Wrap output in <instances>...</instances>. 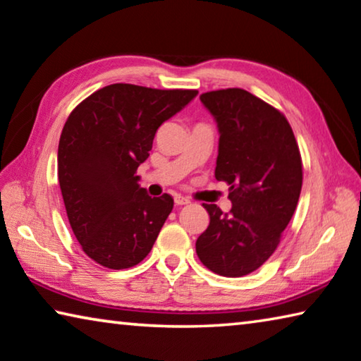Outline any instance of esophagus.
Instances as JSON below:
<instances>
[{
	"mask_svg": "<svg viewBox=\"0 0 361 361\" xmlns=\"http://www.w3.org/2000/svg\"><path fill=\"white\" fill-rule=\"evenodd\" d=\"M175 204L176 205H186V204H190V199L181 196V194H175Z\"/></svg>",
	"mask_w": 361,
	"mask_h": 361,
	"instance_id": "1",
	"label": "esophagus"
}]
</instances>
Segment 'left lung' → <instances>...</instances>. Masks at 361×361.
<instances>
[{"label": "left lung", "instance_id": "left-lung-1", "mask_svg": "<svg viewBox=\"0 0 361 361\" xmlns=\"http://www.w3.org/2000/svg\"><path fill=\"white\" fill-rule=\"evenodd\" d=\"M219 127L215 178L230 185L233 207L202 204L210 223L196 252L210 271L238 278L255 271L276 250L302 190V159L281 112L241 88L201 94Z\"/></svg>", "mask_w": 361, "mask_h": 361}]
</instances>
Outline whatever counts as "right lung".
I'll return each instance as SVG.
<instances>
[{
	"label": "right lung",
	"instance_id": "1",
	"mask_svg": "<svg viewBox=\"0 0 361 361\" xmlns=\"http://www.w3.org/2000/svg\"><path fill=\"white\" fill-rule=\"evenodd\" d=\"M196 90L114 83L80 102L62 128L57 176L72 231L99 265L123 270L151 252L173 209L170 194L138 185L157 128L196 98Z\"/></svg>",
	"mask_w": 361,
	"mask_h": 361
}]
</instances>
